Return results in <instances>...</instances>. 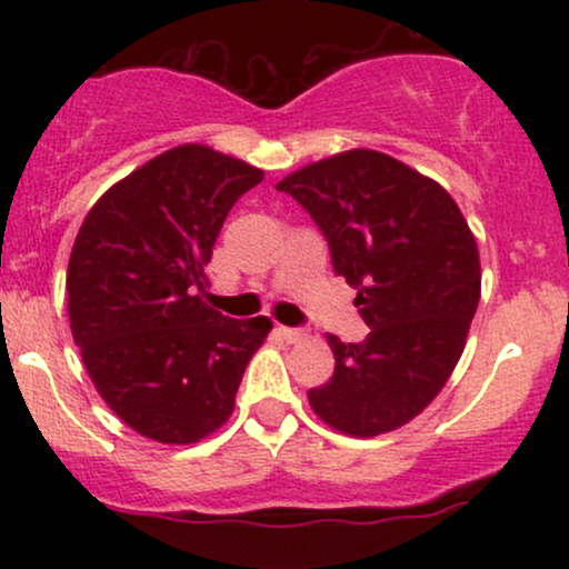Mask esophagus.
Wrapping results in <instances>:
<instances>
[{"label": "esophagus", "mask_w": 569, "mask_h": 569, "mask_svg": "<svg viewBox=\"0 0 569 569\" xmlns=\"http://www.w3.org/2000/svg\"><path fill=\"white\" fill-rule=\"evenodd\" d=\"M278 337L286 339L289 345H293V342H302L307 335H305V329H293V326H278Z\"/></svg>", "instance_id": "34e87169"}]
</instances>
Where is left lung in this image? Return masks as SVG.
<instances>
[{
    "label": "left lung",
    "mask_w": 569,
    "mask_h": 569,
    "mask_svg": "<svg viewBox=\"0 0 569 569\" xmlns=\"http://www.w3.org/2000/svg\"><path fill=\"white\" fill-rule=\"evenodd\" d=\"M276 189L321 227L371 329L358 345L329 335L337 367L307 393L312 411L358 439L407 426L447 385L479 307L471 227L447 189L375 149L310 162Z\"/></svg>",
    "instance_id": "8db88e82"
}]
</instances>
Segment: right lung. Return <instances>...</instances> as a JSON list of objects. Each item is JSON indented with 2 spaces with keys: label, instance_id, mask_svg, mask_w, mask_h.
<instances>
[{
  "label": "right lung",
  "instance_id": "right-lung-1",
  "mask_svg": "<svg viewBox=\"0 0 569 569\" xmlns=\"http://www.w3.org/2000/svg\"><path fill=\"white\" fill-rule=\"evenodd\" d=\"M259 168L181 143L117 181L84 217L69 257L71 337L98 396L136 433L194 443L230 420L270 318L202 302L221 224Z\"/></svg>",
  "mask_w": 569,
  "mask_h": 569
}]
</instances>
